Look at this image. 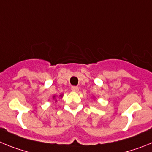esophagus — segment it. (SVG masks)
Instances as JSON below:
<instances>
[{"label":"esophagus","mask_w":152,"mask_h":152,"mask_svg":"<svg viewBox=\"0 0 152 152\" xmlns=\"http://www.w3.org/2000/svg\"><path fill=\"white\" fill-rule=\"evenodd\" d=\"M72 91H75V92H77L79 91V88L77 86H72Z\"/></svg>","instance_id":"1"}]
</instances>
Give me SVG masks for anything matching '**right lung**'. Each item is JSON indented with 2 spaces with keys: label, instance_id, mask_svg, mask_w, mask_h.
<instances>
[{
  "label": "right lung",
  "instance_id": "add662e5",
  "mask_svg": "<svg viewBox=\"0 0 152 152\" xmlns=\"http://www.w3.org/2000/svg\"><path fill=\"white\" fill-rule=\"evenodd\" d=\"M53 98H55V96H53Z\"/></svg>",
  "mask_w": 152,
  "mask_h": 152
}]
</instances>
